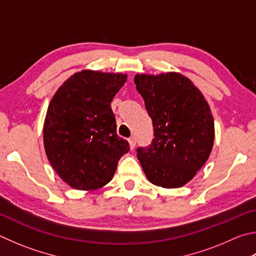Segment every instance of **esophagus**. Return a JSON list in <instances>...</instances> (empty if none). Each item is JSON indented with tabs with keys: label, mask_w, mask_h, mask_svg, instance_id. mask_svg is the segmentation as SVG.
<instances>
[{
	"label": "esophagus",
	"mask_w": 256,
	"mask_h": 256,
	"mask_svg": "<svg viewBox=\"0 0 256 256\" xmlns=\"http://www.w3.org/2000/svg\"><path fill=\"white\" fill-rule=\"evenodd\" d=\"M128 143H130V148H131L132 150H133V148H136V138H134V136L130 138H128Z\"/></svg>",
	"instance_id": "obj_1"
}]
</instances>
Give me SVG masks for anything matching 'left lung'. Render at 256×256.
<instances>
[{"mask_svg":"<svg viewBox=\"0 0 256 256\" xmlns=\"http://www.w3.org/2000/svg\"><path fill=\"white\" fill-rule=\"evenodd\" d=\"M134 82L154 131L150 146L136 150L144 174L159 187H182L210 156L215 128L209 105L179 72L142 74Z\"/></svg>","mask_w":256,"mask_h":256,"instance_id":"1","label":"left lung"}]
</instances>
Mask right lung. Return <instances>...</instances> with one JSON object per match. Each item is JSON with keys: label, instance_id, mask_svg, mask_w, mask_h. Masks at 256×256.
Segmentation results:
<instances>
[{"label": "right lung", "instance_id": "obj_1", "mask_svg": "<svg viewBox=\"0 0 256 256\" xmlns=\"http://www.w3.org/2000/svg\"><path fill=\"white\" fill-rule=\"evenodd\" d=\"M126 78L123 74L82 70L69 77L51 100L44 125L46 154L70 187L102 188L130 151L128 142L116 134L110 108Z\"/></svg>", "mask_w": 256, "mask_h": 256}]
</instances>
